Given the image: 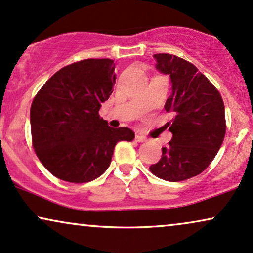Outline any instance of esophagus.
I'll return each instance as SVG.
<instances>
[{
    "instance_id": "obj_1",
    "label": "esophagus",
    "mask_w": 253,
    "mask_h": 253,
    "mask_svg": "<svg viewBox=\"0 0 253 253\" xmlns=\"http://www.w3.org/2000/svg\"><path fill=\"white\" fill-rule=\"evenodd\" d=\"M135 139H136V142H139V143H141V142H146V137L141 135V133H137L136 137H135Z\"/></svg>"
}]
</instances>
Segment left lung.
<instances>
[{
	"mask_svg": "<svg viewBox=\"0 0 253 253\" xmlns=\"http://www.w3.org/2000/svg\"><path fill=\"white\" fill-rule=\"evenodd\" d=\"M156 69L169 75L172 91L165 110L172 138L162 158L149 169L168 182H180L203 172L216 157L226 131L222 96L190 62L170 54H155Z\"/></svg>",
	"mask_w": 253,
	"mask_h": 253,
	"instance_id": "1",
	"label": "left lung"
}]
</instances>
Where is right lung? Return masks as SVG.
<instances>
[{"mask_svg":"<svg viewBox=\"0 0 253 253\" xmlns=\"http://www.w3.org/2000/svg\"><path fill=\"white\" fill-rule=\"evenodd\" d=\"M116 74L109 58H89L62 68L31 103L33 146L45 169L70 183H88L107 171L115 145L131 142L129 127L114 129L99 116Z\"/></svg>","mask_w":253,"mask_h":253,"instance_id":"obj_1","label":"right lung"}]
</instances>
